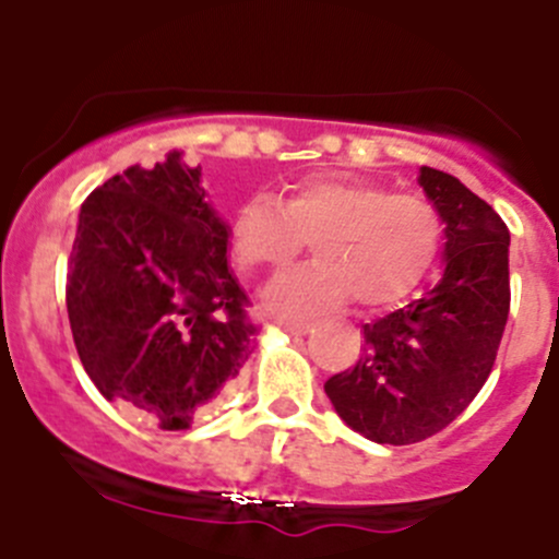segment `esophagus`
I'll list each match as a JSON object with an SVG mask.
<instances>
[{"instance_id": "esophagus-1", "label": "esophagus", "mask_w": 559, "mask_h": 559, "mask_svg": "<svg viewBox=\"0 0 559 559\" xmlns=\"http://www.w3.org/2000/svg\"><path fill=\"white\" fill-rule=\"evenodd\" d=\"M278 330L292 332V335H306L311 330V321H295V319H281Z\"/></svg>"}]
</instances>
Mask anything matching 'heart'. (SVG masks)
<instances>
[{
    "label": "heart",
    "mask_w": 559,
    "mask_h": 559,
    "mask_svg": "<svg viewBox=\"0 0 559 559\" xmlns=\"http://www.w3.org/2000/svg\"><path fill=\"white\" fill-rule=\"evenodd\" d=\"M313 240L316 262L275 281L264 306L306 316L354 297L365 308L408 295L441 243V216L425 194L373 180L308 178L284 200L251 197L235 211L229 243L248 273L289 267Z\"/></svg>",
    "instance_id": "b5f03b06"
}]
</instances>
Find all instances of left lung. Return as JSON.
<instances>
[{
    "mask_svg": "<svg viewBox=\"0 0 559 559\" xmlns=\"http://www.w3.org/2000/svg\"><path fill=\"white\" fill-rule=\"evenodd\" d=\"M447 224L443 275L425 297L365 324V354L324 384L337 416L376 443L408 447L449 427L492 373L509 319L503 218L454 175L421 167Z\"/></svg>",
    "mask_w": 559,
    "mask_h": 559,
    "instance_id": "left-lung-1",
    "label": "left lung"
}]
</instances>
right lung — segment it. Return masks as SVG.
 <instances>
[{
  "instance_id": "right-lung-1",
  "label": "right lung",
  "mask_w": 559,
  "mask_h": 559,
  "mask_svg": "<svg viewBox=\"0 0 559 559\" xmlns=\"http://www.w3.org/2000/svg\"><path fill=\"white\" fill-rule=\"evenodd\" d=\"M227 243L202 167L180 151L127 167L86 197L67 262V313L105 400L132 405L162 430H186L238 376L257 326Z\"/></svg>"
}]
</instances>
